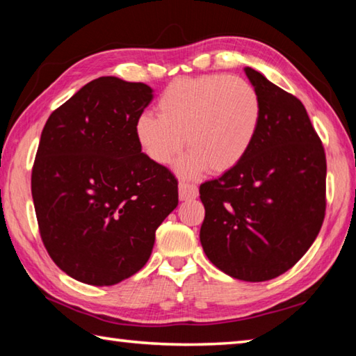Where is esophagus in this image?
<instances>
[{
    "label": "esophagus",
    "instance_id": "1",
    "mask_svg": "<svg viewBox=\"0 0 356 356\" xmlns=\"http://www.w3.org/2000/svg\"><path fill=\"white\" fill-rule=\"evenodd\" d=\"M197 186L195 184H190V182H180L179 184V196H180V201H190V200H195L197 197Z\"/></svg>",
    "mask_w": 356,
    "mask_h": 356
}]
</instances>
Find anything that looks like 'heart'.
I'll list each match as a JSON object with an SVG mask.
<instances>
[{
	"label": "heart",
	"mask_w": 356,
	"mask_h": 356,
	"mask_svg": "<svg viewBox=\"0 0 356 356\" xmlns=\"http://www.w3.org/2000/svg\"><path fill=\"white\" fill-rule=\"evenodd\" d=\"M159 116L144 113L136 138L150 160L170 165L184 143L190 149L180 161L184 176L204 170L226 172L248 154L261 125L262 105L243 78L207 75L172 81L156 102Z\"/></svg>",
	"instance_id": "heart-1"
}]
</instances>
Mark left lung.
<instances>
[{
    "instance_id": "1",
    "label": "left lung",
    "mask_w": 356,
    "mask_h": 356,
    "mask_svg": "<svg viewBox=\"0 0 356 356\" xmlns=\"http://www.w3.org/2000/svg\"><path fill=\"white\" fill-rule=\"evenodd\" d=\"M262 116L248 154L200 186V238L215 267L236 280H273L314 243L327 209V159L295 95L246 67Z\"/></svg>"
}]
</instances>
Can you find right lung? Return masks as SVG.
I'll list each match as a JSON object with an SVG mask.
<instances>
[{"label": "right lung", "mask_w": 356, "mask_h": 356, "mask_svg": "<svg viewBox=\"0 0 356 356\" xmlns=\"http://www.w3.org/2000/svg\"><path fill=\"white\" fill-rule=\"evenodd\" d=\"M144 83L100 76L50 114L33 165L40 238L64 273L113 286L146 265L155 231L179 204L177 179L141 152Z\"/></svg>", "instance_id": "obj_1"}]
</instances>
